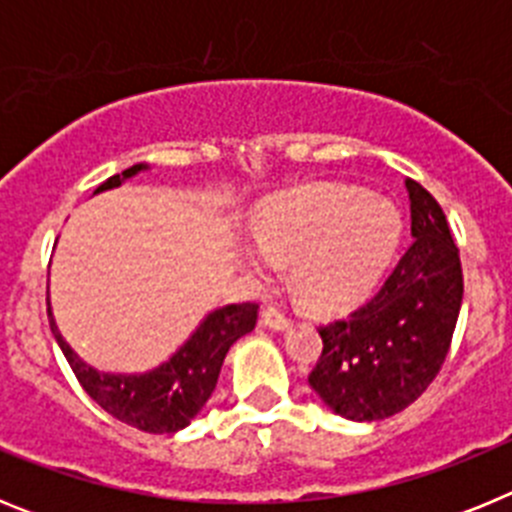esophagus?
<instances>
[{
  "label": "esophagus",
  "mask_w": 512,
  "mask_h": 512,
  "mask_svg": "<svg viewBox=\"0 0 512 512\" xmlns=\"http://www.w3.org/2000/svg\"><path fill=\"white\" fill-rule=\"evenodd\" d=\"M261 323L271 330H287L289 325L295 323V320L289 318L284 310H279V307L266 305V307H261Z\"/></svg>",
  "instance_id": "esophagus-1"
}]
</instances>
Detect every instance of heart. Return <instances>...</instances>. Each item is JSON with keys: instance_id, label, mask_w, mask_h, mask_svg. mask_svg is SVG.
I'll return each mask as SVG.
<instances>
[{"instance_id": "heart-1", "label": "heart", "mask_w": 512, "mask_h": 512, "mask_svg": "<svg viewBox=\"0 0 512 512\" xmlns=\"http://www.w3.org/2000/svg\"><path fill=\"white\" fill-rule=\"evenodd\" d=\"M261 248H246L253 277L269 279L274 261H292V284L305 305L336 310L382 274L400 241L390 202L346 184H310L279 194L259 215Z\"/></svg>"}]
</instances>
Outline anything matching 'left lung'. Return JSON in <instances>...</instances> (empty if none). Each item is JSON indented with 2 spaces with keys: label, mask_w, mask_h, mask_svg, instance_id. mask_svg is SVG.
I'll return each instance as SVG.
<instances>
[{
  "label": "left lung",
  "mask_w": 512,
  "mask_h": 512,
  "mask_svg": "<svg viewBox=\"0 0 512 512\" xmlns=\"http://www.w3.org/2000/svg\"><path fill=\"white\" fill-rule=\"evenodd\" d=\"M405 187L415 241L372 300L318 328L323 351L307 382L348 420L413 405L441 372L459 318L464 274L446 215L418 182Z\"/></svg>",
  "instance_id": "1"
}]
</instances>
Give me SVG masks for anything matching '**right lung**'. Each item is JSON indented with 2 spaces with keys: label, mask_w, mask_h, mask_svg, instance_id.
I'll use <instances>...</instances> for the list:
<instances>
[{
  "label": "right lung",
  "mask_w": 512,
  "mask_h": 512,
  "mask_svg": "<svg viewBox=\"0 0 512 512\" xmlns=\"http://www.w3.org/2000/svg\"><path fill=\"white\" fill-rule=\"evenodd\" d=\"M146 169V164H135L122 174L110 176L99 184L94 192L120 187L125 179ZM51 330L61 346L63 356L74 369L76 379L89 397L104 408L112 418L133 425L146 433H176L187 428L192 418L205 408L215 390L220 366L225 354L235 341L256 328L259 305L243 302V305H225L210 312L202 325L192 333L166 364L156 366L146 374H104L87 366L71 351V346L58 333L56 320L48 305Z\"/></svg>",
  "instance_id": "1"
}]
</instances>
